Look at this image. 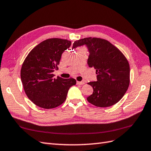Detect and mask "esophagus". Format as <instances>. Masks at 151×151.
Returning a JSON list of instances; mask_svg holds the SVG:
<instances>
[{
    "instance_id": "34e87169",
    "label": "esophagus",
    "mask_w": 151,
    "mask_h": 151,
    "mask_svg": "<svg viewBox=\"0 0 151 151\" xmlns=\"http://www.w3.org/2000/svg\"><path fill=\"white\" fill-rule=\"evenodd\" d=\"M76 83L78 84V85H83V84H85V82L84 81H81V82H76Z\"/></svg>"
}]
</instances>
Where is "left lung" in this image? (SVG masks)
<instances>
[{"label": "left lung", "mask_w": 151, "mask_h": 151, "mask_svg": "<svg viewBox=\"0 0 151 151\" xmlns=\"http://www.w3.org/2000/svg\"><path fill=\"white\" fill-rule=\"evenodd\" d=\"M86 45L89 53L87 64L96 71V82H89L93 93L87 98L96 107H107L120 101L129 86L130 67L122 52L109 42L99 38L76 40L72 49Z\"/></svg>", "instance_id": "1"}]
</instances>
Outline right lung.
Masks as SVG:
<instances>
[{
    "label": "right lung",
    "instance_id": "1",
    "mask_svg": "<svg viewBox=\"0 0 151 151\" xmlns=\"http://www.w3.org/2000/svg\"><path fill=\"white\" fill-rule=\"evenodd\" d=\"M71 42L60 38L45 40L35 47L24 60L20 71L21 81L29 99L44 109L57 107L64 102L74 78L64 79L52 74L58 69L62 54Z\"/></svg>",
    "mask_w": 151,
    "mask_h": 151
}]
</instances>
